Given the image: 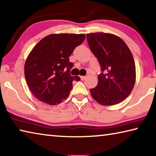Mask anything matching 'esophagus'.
<instances>
[{
    "mask_svg": "<svg viewBox=\"0 0 156 156\" xmlns=\"http://www.w3.org/2000/svg\"><path fill=\"white\" fill-rule=\"evenodd\" d=\"M80 79H81V80H85V79H86V78H87V76H80Z\"/></svg>",
    "mask_w": 156,
    "mask_h": 156,
    "instance_id": "1",
    "label": "esophagus"
}]
</instances>
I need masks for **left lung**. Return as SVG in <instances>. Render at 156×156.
<instances>
[{
    "label": "left lung",
    "mask_w": 156,
    "mask_h": 156,
    "mask_svg": "<svg viewBox=\"0 0 156 156\" xmlns=\"http://www.w3.org/2000/svg\"><path fill=\"white\" fill-rule=\"evenodd\" d=\"M87 39L103 72L98 76L97 86L90 89L91 96L104 106L120 103L129 96L136 82V65L130 49L122 38L112 34H87Z\"/></svg>",
    "instance_id": "1"
}]
</instances>
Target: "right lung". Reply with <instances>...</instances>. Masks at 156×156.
I'll list each match as a JSON object with an SVG mask.
<instances>
[{
	"label": "right lung",
	"mask_w": 156,
	"mask_h": 156,
	"mask_svg": "<svg viewBox=\"0 0 156 156\" xmlns=\"http://www.w3.org/2000/svg\"><path fill=\"white\" fill-rule=\"evenodd\" d=\"M85 39L83 34H52L38 42L25 63V77L37 98L50 105H58L69 95L73 80L69 74L73 63L69 57Z\"/></svg>",
	"instance_id": "add662e5"
}]
</instances>
